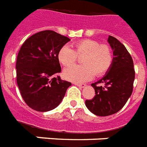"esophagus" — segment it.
<instances>
[{
  "mask_svg": "<svg viewBox=\"0 0 147 147\" xmlns=\"http://www.w3.org/2000/svg\"><path fill=\"white\" fill-rule=\"evenodd\" d=\"M75 85L77 86H79L80 88H84L86 86V84H83V83H74Z\"/></svg>",
  "mask_w": 147,
  "mask_h": 147,
  "instance_id": "1",
  "label": "esophagus"
}]
</instances>
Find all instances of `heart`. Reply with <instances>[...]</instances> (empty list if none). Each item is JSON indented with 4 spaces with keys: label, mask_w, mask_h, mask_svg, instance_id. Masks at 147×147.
<instances>
[{
    "label": "heart",
    "mask_w": 147,
    "mask_h": 147,
    "mask_svg": "<svg viewBox=\"0 0 147 147\" xmlns=\"http://www.w3.org/2000/svg\"><path fill=\"white\" fill-rule=\"evenodd\" d=\"M78 56H83L82 65H74L64 70V77L67 80L82 83L91 80L96 74L100 77L109 70L112 62L111 49L106 45H100L91 39L75 42L74 49L64 45L57 53L58 61L64 66H70Z\"/></svg>",
    "instance_id": "heart-1"
}]
</instances>
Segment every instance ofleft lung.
<instances>
[{
    "instance_id": "1",
    "label": "left lung",
    "mask_w": 147,
    "mask_h": 147,
    "mask_svg": "<svg viewBox=\"0 0 147 147\" xmlns=\"http://www.w3.org/2000/svg\"><path fill=\"white\" fill-rule=\"evenodd\" d=\"M108 42L113 51L111 65L102 79L91 84L96 96L85 102L87 109L98 116H109L120 111L131 97L135 78L133 59L125 46L111 36ZM98 83H103L104 86L98 87Z\"/></svg>"
}]
</instances>
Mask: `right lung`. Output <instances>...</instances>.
Returning a JSON list of instances; mask_svg holds the SVG:
<instances>
[{"mask_svg":"<svg viewBox=\"0 0 147 147\" xmlns=\"http://www.w3.org/2000/svg\"><path fill=\"white\" fill-rule=\"evenodd\" d=\"M70 39L45 30L30 36L16 59V82L28 106L37 111H51L61 102L71 83L56 77L61 71L57 53Z\"/></svg>","mask_w":147,"mask_h":147,"instance_id":"add662e5","label":"right lung"}]
</instances>
